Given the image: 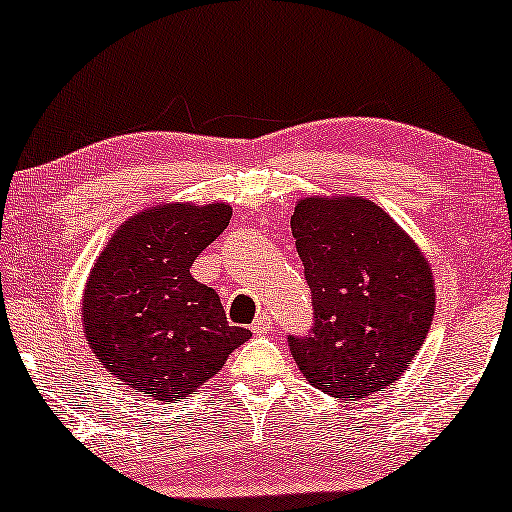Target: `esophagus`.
Listing matches in <instances>:
<instances>
[{
	"instance_id": "obj_1",
	"label": "esophagus",
	"mask_w": 512,
	"mask_h": 512,
	"mask_svg": "<svg viewBox=\"0 0 512 512\" xmlns=\"http://www.w3.org/2000/svg\"><path fill=\"white\" fill-rule=\"evenodd\" d=\"M251 329H254V334H270L272 332V320L267 313H261L254 322H251Z\"/></svg>"
}]
</instances>
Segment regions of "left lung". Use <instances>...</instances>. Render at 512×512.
Segmentation results:
<instances>
[{"label": "left lung", "instance_id": "left-lung-1", "mask_svg": "<svg viewBox=\"0 0 512 512\" xmlns=\"http://www.w3.org/2000/svg\"><path fill=\"white\" fill-rule=\"evenodd\" d=\"M290 229L311 288V334L290 336L313 387L364 400L407 371L435 316V277L421 247L361 196H304Z\"/></svg>", "mask_w": 512, "mask_h": 512}]
</instances>
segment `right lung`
<instances>
[{"instance_id": "right-lung-1", "label": "right lung", "mask_w": 512, "mask_h": 512, "mask_svg": "<svg viewBox=\"0 0 512 512\" xmlns=\"http://www.w3.org/2000/svg\"><path fill=\"white\" fill-rule=\"evenodd\" d=\"M224 201H169L114 231L86 279L82 327L93 355L125 387L174 403L222 371L251 336L231 327L215 290L190 274L229 226Z\"/></svg>"}]
</instances>
